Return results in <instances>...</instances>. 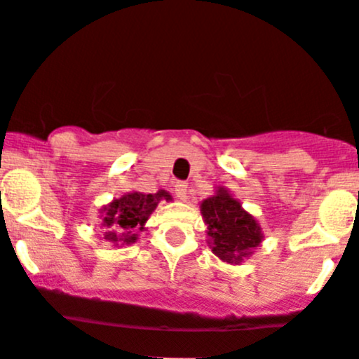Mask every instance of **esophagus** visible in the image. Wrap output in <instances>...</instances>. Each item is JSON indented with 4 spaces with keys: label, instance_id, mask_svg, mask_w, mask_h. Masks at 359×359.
I'll return each instance as SVG.
<instances>
[{
    "label": "esophagus",
    "instance_id": "1",
    "mask_svg": "<svg viewBox=\"0 0 359 359\" xmlns=\"http://www.w3.org/2000/svg\"><path fill=\"white\" fill-rule=\"evenodd\" d=\"M175 195L179 200L187 198V184L186 182H177L175 184Z\"/></svg>",
    "mask_w": 359,
    "mask_h": 359
}]
</instances>
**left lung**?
<instances>
[{"label": "left lung", "mask_w": 359, "mask_h": 359, "mask_svg": "<svg viewBox=\"0 0 359 359\" xmlns=\"http://www.w3.org/2000/svg\"><path fill=\"white\" fill-rule=\"evenodd\" d=\"M203 222L208 225L209 247L212 254L231 264H240L263 241L261 225L232 198L225 187L200 203Z\"/></svg>", "instance_id": "obj_1"}]
</instances>
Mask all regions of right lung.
<instances>
[{"mask_svg": "<svg viewBox=\"0 0 359 359\" xmlns=\"http://www.w3.org/2000/svg\"><path fill=\"white\" fill-rule=\"evenodd\" d=\"M161 200H172V195L164 189L150 193V195L132 191L121 198L112 200L100 211L103 216V227H105L103 240L111 241L116 247L135 243L140 236L137 231H144L148 216L156 211Z\"/></svg>", "mask_w": 359, "mask_h": 359, "instance_id": "obj_1", "label": "right lung"}]
</instances>
